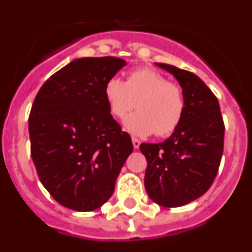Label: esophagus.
Here are the masks:
<instances>
[{
    "label": "esophagus",
    "instance_id": "obj_1",
    "mask_svg": "<svg viewBox=\"0 0 252 252\" xmlns=\"http://www.w3.org/2000/svg\"><path fill=\"white\" fill-rule=\"evenodd\" d=\"M132 145H133V149H139L140 140H137L136 137H132Z\"/></svg>",
    "mask_w": 252,
    "mask_h": 252
}]
</instances>
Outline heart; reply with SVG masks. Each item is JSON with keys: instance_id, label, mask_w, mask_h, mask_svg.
I'll return each instance as SVG.
<instances>
[{"instance_id": "obj_1", "label": "heart", "mask_w": 252, "mask_h": 252, "mask_svg": "<svg viewBox=\"0 0 252 252\" xmlns=\"http://www.w3.org/2000/svg\"><path fill=\"white\" fill-rule=\"evenodd\" d=\"M103 95L108 111L117 120L126 117L135 106L137 112L128 116L125 126L136 136H168L174 132L186 112L183 88L168 81L151 68L132 69L126 81L110 78L104 83Z\"/></svg>"}]
</instances>
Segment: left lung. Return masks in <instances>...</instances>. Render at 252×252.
I'll use <instances>...</instances> for the list:
<instances>
[{
    "label": "left lung",
    "mask_w": 252,
    "mask_h": 252,
    "mask_svg": "<svg viewBox=\"0 0 252 252\" xmlns=\"http://www.w3.org/2000/svg\"><path fill=\"white\" fill-rule=\"evenodd\" d=\"M177 78L184 95L183 120L160 144H141L145 155V189L162 207H180L209 189L217 175L223 153L224 124L220 103L201 78L192 72L157 63Z\"/></svg>",
    "instance_id": "8db88e82"
}]
</instances>
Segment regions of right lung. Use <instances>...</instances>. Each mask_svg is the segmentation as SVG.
<instances>
[{
    "label": "right lung",
    "instance_id": "add662e5",
    "mask_svg": "<svg viewBox=\"0 0 252 252\" xmlns=\"http://www.w3.org/2000/svg\"><path fill=\"white\" fill-rule=\"evenodd\" d=\"M113 57L73 60L41 86L29 116L31 158L58 203L90 212L108 201L133 146L108 111L104 83L125 65Z\"/></svg>",
    "mask_w": 252,
    "mask_h": 252
}]
</instances>
